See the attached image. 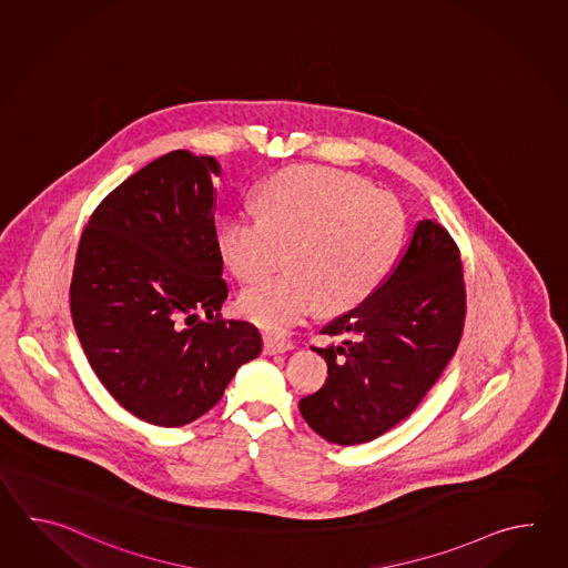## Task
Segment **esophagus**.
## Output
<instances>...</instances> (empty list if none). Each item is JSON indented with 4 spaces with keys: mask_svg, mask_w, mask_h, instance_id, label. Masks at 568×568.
<instances>
[{
    "mask_svg": "<svg viewBox=\"0 0 568 568\" xmlns=\"http://www.w3.org/2000/svg\"><path fill=\"white\" fill-rule=\"evenodd\" d=\"M290 349H294V345L286 338L272 337V335L264 337V353L266 355H278V353H286Z\"/></svg>",
    "mask_w": 568,
    "mask_h": 568,
    "instance_id": "esophagus-1",
    "label": "esophagus"
}]
</instances>
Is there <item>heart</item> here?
<instances>
[{
    "label": "heart",
    "mask_w": 568,
    "mask_h": 568,
    "mask_svg": "<svg viewBox=\"0 0 568 568\" xmlns=\"http://www.w3.org/2000/svg\"><path fill=\"white\" fill-rule=\"evenodd\" d=\"M262 217L231 215L219 252L231 272L254 282L286 260L290 270L250 286L240 311L270 333H284L321 302L341 311L384 280L404 235L398 199L326 166H296L272 176L260 193Z\"/></svg>",
    "instance_id": "heart-1"
}]
</instances>
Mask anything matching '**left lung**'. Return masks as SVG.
Instances as JSON below:
<instances>
[{"label":"left lung","mask_w":568,"mask_h":568,"mask_svg":"<svg viewBox=\"0 0 568 568\" xmlns=\"http://www.w3.org/2000/svg\"><path fill=\"white\" fill-rule=\"evenodd\" d=\"M465 282L448 231L423 219L404 255L355 308L321 328L313 347L328 377L298 402L302 418L328 443H369L404 420L435 386L459 347Z\"/></svg>","instance_id":"obj_1"}]
</instances>
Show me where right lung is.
I'll return each mask as SVG.
<instances>
[{
  "instance_id": "add662e5",
  "label": "right lung",
  "mask_w": 568,
  "mask_h": 568,
  "mask_svg": "<svg viewBox=\"0 0 568 568\" xmlns=\"http://www.w3.org/2000/svg\"><path fill=\"white\" fill-rule=\"evenodd\" d=\"M213 156L174 150L138 170L97 206L71 282L74 331L101 384L135 418L182 426L217 404L260 331L221 321ZM205 310L215 322L195 320Z\"/></svg>"
}]
</instances>
